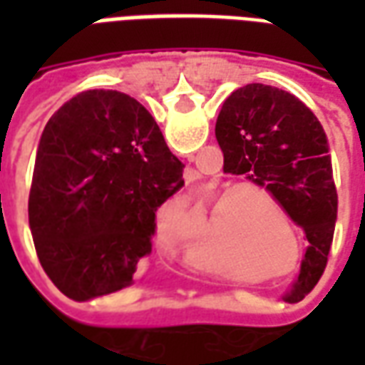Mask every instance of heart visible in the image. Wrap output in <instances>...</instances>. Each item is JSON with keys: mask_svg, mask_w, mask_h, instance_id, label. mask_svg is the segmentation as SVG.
Wrapping results in <instances>:
<instances>
[{"mask_svg": "<svg viewBox=\"0 0 365 365\" xmlns=\"http://www.w3.org/2000/svg\"><path fill=\"white\" fill-rule=\"evenodd\" d=\"M268 193L260 190H232L225 193L211 209V217L227 237L238 248L268 252L275 245V232L272 229L266 201ZM225 272H238L232 264H217Z\"/></svg>", "mask_w": 365, "mask_h": 365, "instance_id": "obj_1", "label": "heart"}]
</instances>
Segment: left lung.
I'll list each match as a JSON object with an SVG mask.
<instances>
[{"label": "left lung", "mask_w": 365, "mask_h": 365, "mask_svg": "<svg viewBox=\"0 0 365 365\" xmlns=\"http://www.w3.org/2000/svg\"><path fill=\"white\" fill-rule=\"evenodd\" d=\"M227 174L266 187L291 221L305 230L309 248L297 289L309 293L327 268L338 195L327 133L297 97L264 83L232 91L215 127Z\"/></svg>", "instance_id": "left-lung-1"}]
</instances>
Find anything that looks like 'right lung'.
Segmentation results:
<instances>
[{
    "label": "right lung",
    "mask_w": 365,
    "mask_h": 365,
    "mask_svg": "<svg viewBox=\"0 0 365 365\" xmlns=\"http://www.w3.org/2000/svg\"><path fill=\"white\" fill-rule=\"evenodd\" d=\"M183 164L135 97L88 90L46 123L36 148L29 227L41 266L74 301L133 283L152 252L158 207Z\"/></svg>",
    "instance_id": "right-lung-1"
}]
</instances>
